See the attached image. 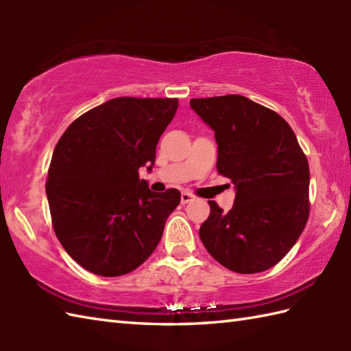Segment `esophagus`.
I'll list each match as a JSON object with an SVG mask.
<instances>
[{
    "label": "esophagus",
    "instance_id": "obj_1",
    "mask_svg": "<svg viewBox=\"0 0 351 351\" xmlns=\"http://www.w3.org/2000/svg\"><path fill=\"white\" fill-rule=\"evenodd\" d=\"M191 200H195V196H193L191 193H189V191H184L182 195H181V204L185 205V204L191 202Z\"/></svg>",
    "mask_w": 351,
    "mask_h": 351
}]
</instances>
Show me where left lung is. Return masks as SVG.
Wrapping results in <instances>:
<instances>
[{
    "mask_svg": "<svg viewBox=\"0 0 351 351\" xmlns=\"http://www.w3.org/2000/svg\"><path fill=\"white\" fill-rule=\"evenodd\" d=\"M217 141V170L235 185L232 210L210 200L199 229L210 255L235 273L268 270L299 240L309 217V166L294 131L245 96L191 99Z\"/></svg>",
    "mask_w": 351,
    "mask_h": 351,
    "instance_id": "8db88e82",
    "label": "left lung"
}]
</instances>
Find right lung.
I'll return each mask as SVG.
<instances>
[{"label":"right lung","mask_w":351,"mask_h":351,"mask_svg":"<svg viewBox=\"0 0 351 351\" xmlns=\"http://www.w3.org/2000/svg\"><path fill=\"white\" fill-rule=\"evenodd\" d=\"M178 106L176 98L110 99L58 140L47 181L52 228L86 270L106 278L131 273L158 245L181 193L151 191L138 169L152 170Z\"/></svg>","instance_id":"right-lung-1"}]
</instances>
